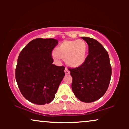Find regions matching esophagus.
Returning <instances> with one entry per match:
<instances>
[{
	"label": "esophagus",
	"mask_w": 129,
	"mask_h": 129,
	"mask_svg": "<svg viewBox=\"0 0 129 129\" xmlns=\"http://www.w3.org/2000/svg\"><path fill=\"white\" fill-rule=\"evenodd\" d=\"M64 72H65V73H66V75H69V74H70V71L69 70V69H68L67 68H66V69H65Z\"/></svg>",
	"instance_id": "esophagus-1"
}]
</instances>
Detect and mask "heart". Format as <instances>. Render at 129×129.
I'll use <instances>...</instances> for the list:
<instances>
[{"label": "heart", "mask_w": 129, "mask_h": 129, "mask_svg": "<svg viewBox=\"0 0 129 129\" xmlns=\"http://www.w3.org/2000/svg\"><path fill=\"white\" fill-rule=\"evenodd\" d=\"M87 45L82 39L66 41L62 43L55 50L53 56L55 58L65 59L69 66L77 67L84 62L87 56Z\"/></svg>", "instance_id": "b5f03b06"}]
</instances>
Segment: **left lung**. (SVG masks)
<instances>
[{"label":"left lung","mask_w":129,"mask_h":129,"mask_svg":"<svg viewBox=\"0 0 129 129\" xmlns=\"http://www.w3.org/2000/svg\"><path fill=\"white\" fill-rule=\"evenodd\" d=\"M88 45V54L78 67L69 69L73 78L72 91L78 100L92 103L101 98L110 82L112 67L109 54L96 40L81 37Z\"/></svg>","instance_id":"1"}]
</instances>
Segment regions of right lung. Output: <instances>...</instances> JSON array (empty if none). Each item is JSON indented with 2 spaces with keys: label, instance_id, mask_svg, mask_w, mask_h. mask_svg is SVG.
Listing matches in <instances>:
<instances>
[{
  "label": "right lung",
  "instance_id": "obj_1",
  "mask_svg": "<svg viewBox=\"0 0 129 129\" xmlns=\"http://www.w3.org/2000/svg\"><path fill=\"white\" fill-rule=\"evenodd\" d=\"M57 44L56 39L37 38L19 54L16 80L22 94L31 103H51L65 76L64 67L53 63L51 52Z\"/></svg>",
  "mask_w": 129,
  "mask_h": 129
}]
</instances>
